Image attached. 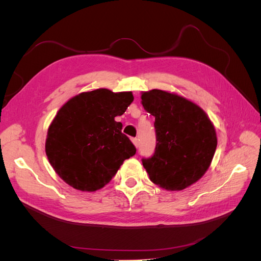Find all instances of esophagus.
Wrapping results in <instances>:
<instances>
[{"mask_svg":"<svg viewBox=\"0 0 261 261\" xmlns=\"http://www.w3.org/2000/svg\"><path fill=\"white\" fill-rule=\"evenodd\" d=\"M132 141H133L134 146H135L136 148L139 146V140H138V138H132Z\"/></svg>","mask_w":261,"mask_h":261,"instance_id":"34e87169","label":"esophagus"}]
</instances>
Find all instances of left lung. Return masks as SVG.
<instances>
[{
	"instance_id": "left-lung-1",
	"label": "left lung",
	"mask_w": 261,
	"mask_h": 261,
	"mask_svg": "<svg viewBox=\"0 0 261 261\" xmlns=\"http://www.w3.org/2000/svg\"><path fill=\"white\" fill-rule=\"evenodd\" d=\"M141 105L154 116L155 151L143 159L150 180L170 192L195 184L209 169L218 144L207 113L183 96L159 89L141 92Z\"/></svg>"
}]
</instances>
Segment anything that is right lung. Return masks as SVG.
Instances as JSON below:
<instances>
[{
  "label": "right lung",
  "mask_w": 261,
  "mask_h": 261,
  "mask_svg": "<svg viewBox=\"0 0 261 261\" xmlns=\"http://www.w3.org/2000/svg\"><path fill=\"white\" fill-rule=\"evenodd\" d=\"M134 100L132 91L82 92L62 106L51 122L45 153L55 173L82 192H96L114 177L136 148L114 118Z\"/></svg>",
  "instance_id": "add662e5"
}]
</instances>
